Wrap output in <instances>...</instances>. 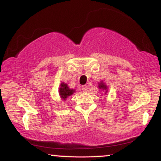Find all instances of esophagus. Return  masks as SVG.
<instances>
[{
  "label": "esophagus",
  "mask_w": 161,
  "mask_h": 161,
  "mask_svg": "<svg viewBox=\"0 0 161 161\" xmlns=\"http://www.w3.org/2000/svg\"><path fill=\"white\" fill-rule=\"evenodd\" d=\"M82 90L83 92H88V86H82Z\"/></svg>",
  "instance_id": "1"
}]
</instances>
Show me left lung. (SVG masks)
<instances>
[{"mask_svg": "<svg viewBox=\"0 0 161 161\" xmlns=\"http://www.w3.org/2000/svg\"><path fill=\"white\" fill-rule=\"evenodd\" d=\"M98 87H99V88H102V89L107 90V86H106V85H105L104 83H103V82L100 83ZM106 92H107V91H106Z\"/></svg>", "mask_w": 161, "mask_h": 161, "instance_id": "obj_1", "label": "left lung"}]
</instances>
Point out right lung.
Listing matches in <instances>:
<instances>
[{
    "label": "right lung",
    "instance_id": "obj_1",
    "mask_svg": "<svg viewBox=\"0 0 161 161\" xmlns=\"http://www.w3.org/2000/svg\"><path fill=\"white\" fill-rule=\"evenodd\" d=\"M74 92L75 91L73 89H69V87L67 86V85L64 84V83H62V84L60 85V89H59V93H60V97H61L63 100H64V101H65L66 97L73 95Z\"/></svg>",
    "mask_w": 161,
    "mask_h": 161
}]
</instances>
